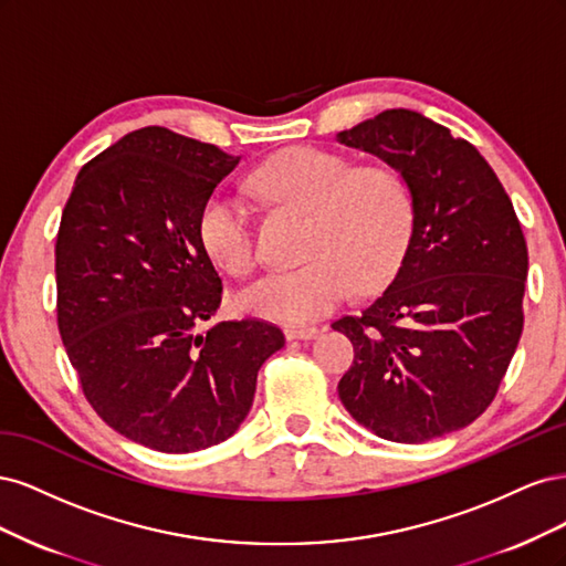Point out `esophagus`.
Returning <instances> with one entry per match:
<instances>
[{
	"label": "esophagus",
	"mask_w": 566,
	"mask_h": 566,
	"mask_svg": "<svg viewBox=\"0 0 566 566\" xmlns=\"http://www.w3.org/2000/svg\"><path fill=\"white\" fill-rule=\"evenodd\" d=\"M318 328H314V325H302V328H285V337L287 339H314V337H318Z\"/></svg>",
	"instance_id": "1"
}]
</instances>
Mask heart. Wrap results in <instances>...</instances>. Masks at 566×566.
<instances>
[{
  "label": "heart",
  "instance_id": "b5f03b06",
  "mask_svg": "<svg viewBox=\"0 0 566 566\" xmlns=\"http://www.w3.org/2000/svg\"><path fill=\"white\" fill-rule=\"evenodd\" d=\"M248 186L264 200L306 212L302 256L248 285L241 310L285 323L321 318L354 290L373 293L401 269L413 233V196L389 165H358L342 153L287 148L254 169ZM200 243L233 276L256 264L250 212L235 196L214 191L198 217Z\"/></svg>",
  "mask_w": 566,
  "mask_h": 566
}]
</instances>
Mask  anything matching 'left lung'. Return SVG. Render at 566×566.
<instances>
[{"instance_id": "obj_1", "label": "left lung", "mask_w": 566, "mask_h": 566, "mask_svg": "<svg viewBox=\"0 0 566 566\" xmlns=\"http://www.w3.org/2000/svg\"><path fill=\"white\" fill-rule=\"evenodd\" d=\"M337 142L399 169L413 196L397 276L333 323L354 345L339 401L389 441L455 432L491 406L522 337L528 252L515 208L482 153L416 111H382Z\"/></svg>"}]
</instances>
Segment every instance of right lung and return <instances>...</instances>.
Returning <instances> with one entry per match:
<instances>
[{"label": "right lung", "instance_id": "obj_1", "mask_svg": "<svg viewBox=\"0 0 566 566\" xmlns=\"http://www.w3.org/2000/svg\"><path fill=\"white\" fill-rule=\"evenodd\" d=\"M167 127L129 132L80 169L56 235V321L84 399L163 453L227 441L285 345L262 318L208 323L221 279L198 217L238 165Z\"/></svg>", "mask_w": 566, "mask_h": 566}]
</instances>
